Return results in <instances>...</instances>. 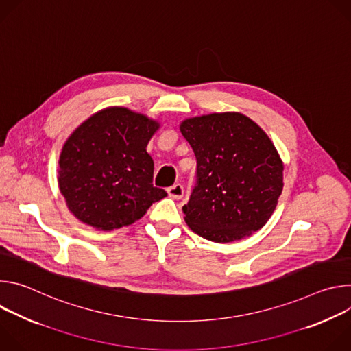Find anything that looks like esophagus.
<instances>
[{
    "label": "esophagus",
    "instance_id": "esophagus-1",
    "mask_svg": "<svg viewBox=\"0 0 351 351\" xmlns=\"http://www.w3.org/2000/svg\"><path fill=\"white\" fill-rule=\"evenodd\" d=\"M183 193H184V190L180 183H176V184L168 187V194L175 199H180L183 197Z\"/></svg>",
    "mask_w": 351,
    "mask_h": 351
}]
</instances>
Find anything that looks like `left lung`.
Segmentation results:
<instances>
[{
    "label": "left lung",
    "instance_id": "8db88e82",
    "mask_svg": "<svg viewBox=\"0 0 351 351\" xmlns=\"http://www.w3.org/2000/svg\"><path fill=\"white\" fill-rule=\"evenodd\" d=\"M183 137L197 160V179L183 206L189 228L230 243L261 229L283 189V162L267 133L239 112L184 119Z\"/></svg>",
    "mask_w": 351,
    "mask_h": 351
}]
</instances>
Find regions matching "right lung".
<instances>
[{
  "label": "right lung",
  "mask_w": 351,
  "mask_h": 351,
  "mask_svg": "<svg viewBox=\"0 0 351 351\" xmlns=\"http://www.w3.org/2000/svg\"><path fill=\"white\" fill-rule=\"evenodd\" d=\"M160 123L123 107L101 110L77 126L60 156L58 186L69 211L101 230L132 225L167 191L153 186L147 144Z\"/></svg>",
  "instance_id": "add662e5"
}]
</instances>
